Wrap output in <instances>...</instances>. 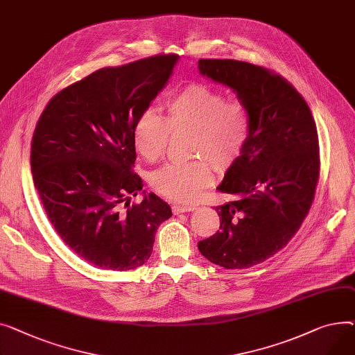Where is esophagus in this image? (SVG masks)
<instances>
[{"label": "esophagus", "instance_id": "1", "mask_svg": "<svg viewBox=\"0 0 355 355\" xmlns=\"http://www.w3.org/2000/svg\"><path fill=\"white\" fill-rule=\"evenodd\" d=\"M195 209H196V207L192 206V205H175V206L172 207V211H173L175 215L184 214V212H192V211H195Z\"/></svg>", "mask_w": 355, "mask_h": 355}]
</instances>
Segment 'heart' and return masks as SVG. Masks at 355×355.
Returning <instances> with one entry per match:
<instances>
[{
	"label": "heart",
	"instance_id": "obj_1",
	"mask_svg": "<svg viewBox=\"0 0 355 355\" xmlns=\"http://www.w3.org/2000/svg\"><path fill=\"white\" fill-rule=\"evenodd\" d=\"M251 129L252 116L245 100H226L220 90L191 85L166 101V120L153 110L143 112L135 123L132 139L136 152L155 163L164 156L171 132L191 133V155L226 171L242 155ZM205 159L166 164L150 176V186L173 202H196L214 183V171Z\"/></svg>",
	"mask_w": 355,
	"mask_h": 355
}]
</instances>
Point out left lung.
<instances>
[{"label": "left lung", "instance_id": "8db88e82", "mask_svg": "<svg viewBox=\"0 0 355 355\" xmlns=\"http://www.w3.org/2000/svg\"><path fill=\"white\" fill-rule=\"evenodd\" d=\"M202 76L231 87L252 116L251 136L218 191L234 200L216 206L219 231L198 243L226 269H245L275 255L293 239L314 200L320 146L314 117L293 85L236 60L198 61Z\"/></svg>", "mask_w": 355, "mask_h": 355}]
</instances>
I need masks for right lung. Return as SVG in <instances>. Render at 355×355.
I'll use <instances>...</instances> for the list:
<instances>
[{"label": "right lung", "instance_id": "1", "mask_svg": "<svg viewBox=\"0 0 355 355\" xmlns=\"http://www.w3.org/2000/svg\"><path fill=\"white\" fill-rule=\"evenodd\" d=\"M179 55L159 54L100 69L57 93L31 141L34 186L58 236L101 269L130 270L153 251L171 206L132 172L133 128L173 73ZM125 206L123 207L122 205Z\"/></svg>", "mask_w": 355, "mask_h": 355}]
</instances>
